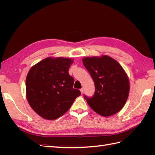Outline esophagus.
<instances>
[{"instance_id": "34e87169", "label": "esophagus", "mask_w": 155, "mask_h": 155, "mask_svg": "<svg viewBox=\"0 0 155 155\" xmlns=\"http://www.w3.org/2000/svg\"><path fill=\"white\" fill-rule=\"evenodd\" d=\"M80 91H81V93L82 94H83V91H84V90H83V88L80 89Z\"/></svg>"}]
</instances>
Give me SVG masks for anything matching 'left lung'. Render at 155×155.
Returning a JSON list of instances; mask_svg holds the SVG:
<instances>
[{"mask_svg": "<svg viewBox=\"0 0 155 155\" xmlns=\"http://www.w3.org/2000/svg\"><path fill=\"white\" fill-rule=\"evenodd\" d=\"M94 82L95 93L85 99L102 116H112L124 107L129 94V78L120 64L109 56L87 57L82 60Z\"/></svg>", "mask_w": 155, "mask_h": 155, "instance_id": "1", "label": "left lung"}]
</instances>
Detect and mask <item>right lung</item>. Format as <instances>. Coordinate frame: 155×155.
Instances as JSON below:
<instances>
[{"instance_id":"right-lung-1","label":"right lung","mask_w":155,"mask_h":155,"mask_svg":"<svg viewBox=\"0 0 155 155\" xmlns=\"http://www.w3.org/2000/svg\"><path fill=\"white\" fill-rule=\"evenodd\" d=\"M73 61L70 58L49 57L34 65L28 73L27 100L42 118H59L81 95L80 91L73 88L74 79L68 73Z\"/></svg>"}]
</instances>
